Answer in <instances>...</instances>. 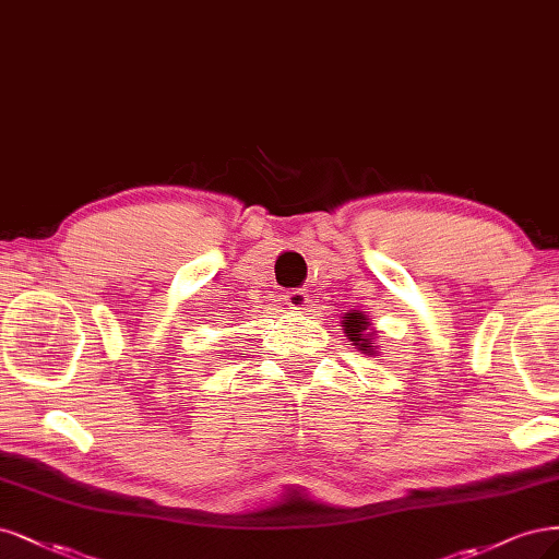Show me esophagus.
Listing matches in <instances>:
<instances>
[{"instance_id":"obj_1","label":"esophagus","mask_w":559,"mask_h":559,"mask_svg":"<svg viewBox=\"0 0 559 559\" xmlns=\"http://www.w3.org/2000/svg\"><path fill=\"white\" fill-rule=\"evenodd\" d=\"M283 299H285V304L290 306V309H297V311H304L306 306H309V293H304L301 287H293V290H287L285 295H283Z\"/></svg>"}]
</instances>
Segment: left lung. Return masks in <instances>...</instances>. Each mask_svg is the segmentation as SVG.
Returning <instances> with one entry per match:
<instances>
[{
    "mask_svg": "<svg viewBox=\"0 0 559 559\" xmlns=\"http://www.w3.org/2000/svg\"><path fill=\"white\" fill-rule=\"evenodd\" d=\"M344 328H346V334L355 341V346H359V350H371L369 338H365L369 322L362 313H348L344 320Z\"/></svg>",
    "mask_w": 559,
    "mask_h": 559,
    "instance_id": "8db88e82",
    "label": "left lung"
}]
</instances>
